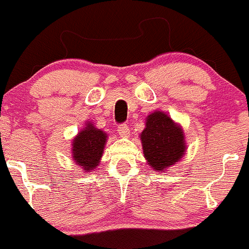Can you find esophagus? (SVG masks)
Listing matches in <instances>:
<instances>
[{"mask_svg":"<svg viewBox=\"0 0 249 249\" xmlns=\"http://www.w3.org/2000/svg\"><path fill=\"white\" fill-rule=\"evenodd\" d=\"M117 131H118L119 136L124 137V138L130 136V128H128L126 124H119L118 126H117Z\"/></svg>","mask_w":249,"mask_h":249,"instance_id":"34e87169","label":"esophagus"}]
</instances>
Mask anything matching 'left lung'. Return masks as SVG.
Returning a JSON list of instances; mask_svg holds the SVG:
<instances>
[{
  "instance_id": "8db88e82",
  "label": "left lung",
  "mask_w": 249,
  "mask_h": 249,
  "mask_svg": "<svg viewBox=\"0 0 249 249\" xmlns=\"http://www.w3.org/2000/svg\"><path fill=\"white\" fill-rule=\"evenodd\" d=\"M141 139L145 158L159 172L178 161L185 152L181 128L160 111L147 117Z\"/></svg>"
}]
</instances>
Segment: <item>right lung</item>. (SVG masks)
<instances>
[{"mask_svg":"<svg viewBox=\"0 0 249 249\" xmlns=\"http://www.w3.org/2000/svg\"><path fill=\"white\" fill-rule=\"evenodd\" d=\"M107 142V133L97 130L92 124L81 131L72 142L73 160L84 171L95 168L98 165Z\"/></svg>","mask_w":249,"mask_h":249,"instance_id":"right-lung-1","label":"right lung"}]
</instances>
